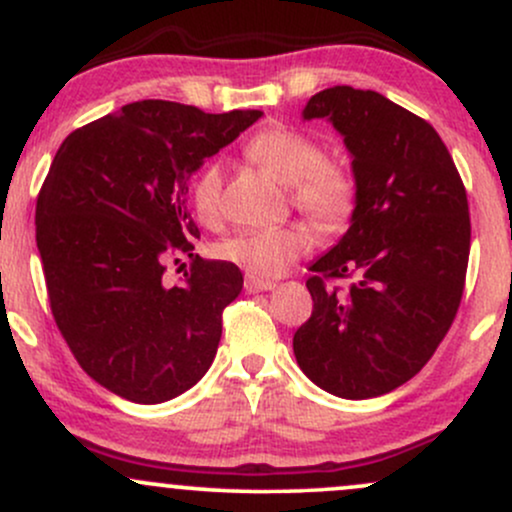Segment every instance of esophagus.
<instances>
[{"label": "esophagus", "instance_id": "obj_1", "mask_svg": "<svg viewBox=\"0 0 512 512\" xmlns=\"http://www.w3.org/2000/svg\"><path fill=\"white\" fill-rule=\"evenodd\" d=\"M274 281L269 279H255V276H245V291L257 293V291H272L274 289Z\"/></svg>", "mask_w": 512, "mask_h": 512}]
</instances>
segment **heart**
Wrapping results in <instances>:
<instances>
[{
    "mask_svg": "<svg viewBox=\"0 0 512 512\" xmlns=\"http://www.w3.org/2000/svg\"><path fill=\"white\" fill-rule=\"evenodd\" d=\"M248 156L267 168L276 180L291 185V202L322 231L339 228L349 219L356 202L351 175L334 163L313 139L286 127H269L248 142ZM223 170L219 161L199 168L190 185V199L202 221L221 216ZM310 238L301 226L240 228L216 243V255L236 264L255 279H274L308 250Z\"/></svg>",
    "mask_w": 512,
    "mask_h": 512,
    "instance_id": "obj_1",
    "label": "heart"
}]
</instances>
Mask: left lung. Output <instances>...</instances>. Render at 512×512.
<instances>
[{
  "label": "left lung",
  "mask_w": 512,
  "mask_h": 512,
  "mask_svg": "<svg viewBox=\"0 0 512 512\" xmlns=\"http://www.w3.org/2000/svg\"><path fill=\"white\" fill-rule=\"evenodd\" d=\"M344 137L356 182L349 231L310 264L313 315L293 334L298 366L344 399L380 397L426 366L462 301L467 192L443 139L375 91L315 93L303 120ZM351 278L346 290L333 286Z\"/></svg>",
  "instance_id": "left-lung-1"
}]
</instances>
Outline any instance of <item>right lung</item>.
Segmentation results:
<instances>
[{
  "label": "right lung",
  "mask_w": 512,
  "mask_h": 512,
  "mask_svg": "<svg viewBox=\"0 0 512 512\" xmlns=\"http://www.w3.org/2000/svg\"><path fill=\"white\" fill-rule=\"evenodd\" d=\"M260 117L139 101L74 129L57 149L35 207V240L57 327L105 390L161 404L209 370L243 274L192 252L199 228L187 190L204 158ZM178 254L191 257V272L168 287L165 262Z\"/></svg>",
  "instance_id": "add662e5"
}]
</instances>
